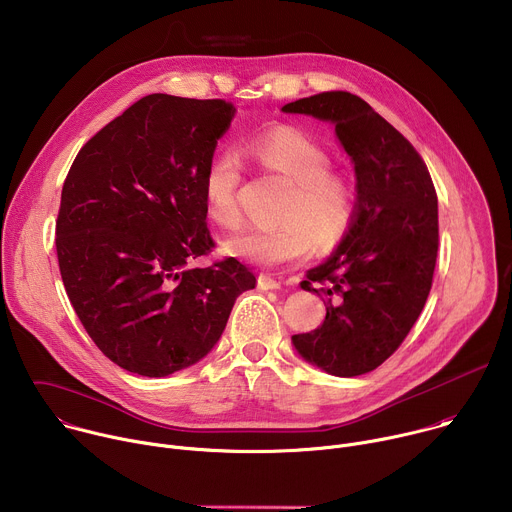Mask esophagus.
<instances>
[{
    "instance_id": "34e87169",
    "label": "esophagus",
    "mask_w": 512,
    "mask_h": 512,
    "mask_svg": "<svg viewBox=\"0 0 512 512\" xmlns=\"http://www.w3.org/2000/svg\"><path fill=\"white\" fill-rule=\"evenodd\" d=\"M257 285H259V289H263V291H267V289H279V287H281V283H279L277 279L269 277V275H259Z\"/></svg>"
}]
</instances>
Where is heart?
Segmentation results:
<instances>
[{"label":"heart","mask_w":512,"mask_h":512,"mask_svg":"<svg viewBox=\"0 0 512 512\" xmlns=\"http://www.w3.org/2000/svg\"><path fill=\"white\" fill-rule=\"evenodd\" d=\"M249 154L269 172L291 182L281 208V225L253 227L225 243V251L247 263L279 267L308 257L312 237L320 247L334 245L350 225L354 192L350 184L332 174L324 148L291 127H275L257 135ZM243 178L241 156L225 150L212 158L204 172V204L216 225L237 229L243 221L239 186Z\"/></svg>","instance_id":"obj_1"}]
</instances>
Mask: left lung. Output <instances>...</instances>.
<instances>
[{
	"instance_id": "1",
	"label": "left lung",
	"mask_w": 512,
	"mask_h": 512,
	"mask_svg": "<svg viewBox=\"0 0 512 512\" xmlns=\"http://www.w3.org/2000/svg\"><path fill=\"white\" fill-rule=\"evenodd\" d=\"M281 111L332 123L356 176L348 231L302 281L324 294L326 318L291 344L328 375L371 373L401 346L429 296L437 257L431 176L413 145L356 95L320 93Z\"/></svg>"
}]
</instances>
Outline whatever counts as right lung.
<instances>
[{
    "label": "right lung",
    "mask_w": 512,
    "mask_h": 512,
    "mask_svg": "<svg viewBox=\"0 0 512 512\" xmlns=\"http://www.w3.org/2000/svg\"><path fill=\"white\" fill-rule=\"evenodd\" d=\"M235 107L154 93L93 135L62 186L56 253L85 330L121 369L168 377L221 338L255 275L214 241L202 180Z\"/></svg>",
    "instance_id": "right-lung-1"
}]
</instances>
